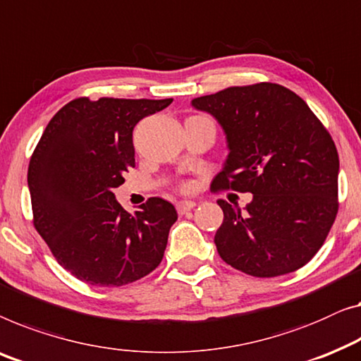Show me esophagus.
Returning <instances> with one entry per match:
<instances>
[{
    "mask_svg": "<svg viewBox=\"0 0 361 361\" xmlns=\"http://www.w3.org/2000/svg\"><path fill=\"white\" fill-rule=\"evenodd\" d=\"M197 203L195 202H192V200H182V202H177V205H176V208H177V212L180 213H185V212H190L193 207H195Z\"/></svg>",
    "mask_w": 361,
    "mask_h": 361,
    "instance_id": "obj_1",
    "label": "esophagus"
}]
</instances>
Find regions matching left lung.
Masks as SVG:
<instances>
[{"mask_svg": "<svg viewBox=\"0 0 361 361\" xmlns=\"http://www.w3.org/2000/svg\"><path fill=\"white\" fill-rule=\"evenodd\" d=\"M192 106L226 135L229 153L213 185L252 193L244 212L218 200L219 257L260 279L301 269L338 210V154L326 127L300 96L274 82L228 87Z\"/></svg>", "mask_w": 361, "mask_h": 361, "instance_id": "left-lung-1", "label": "left lung"}]
</instances>
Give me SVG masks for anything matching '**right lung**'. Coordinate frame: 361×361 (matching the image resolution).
I'll use <instances>...</instances> for the list:
<instances>
[{"label": "right lung", "mask_w": 361, "mask_h": 361, "mask_svg": "<svg viewBox=\"0 0 361 361\" xmlns=\"http://www.w3.org/2000/svg\"><path fill=\"white\" fill-rule=\"evenodd\" d=\"M171 102L78 97L42 133L27 171L34 226L78 280L122 286L163 260L174 205L153 197L132 215L114 190L135 166V125Z\"/></svg>", "instance_id": "1"}]
</instances>
